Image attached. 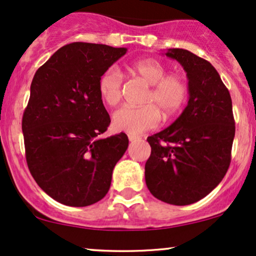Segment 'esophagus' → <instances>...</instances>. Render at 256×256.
<instances>
[{
	"label": "esophagus",
	"mask_w": 256,
	"mask_h": 256,
	"mask_svg": "<svg viewBox=\"0 0 256 256\" xmlns=\"http://www.w3.org/2000/svg\"><path fill=\"white\" fill-rule=\"evenodd\" d=\"M138 137L137 136H134V134H128V140L130 142H134V140H137Z\"/></svg>",
	"instance_id": "obj_1"
}]
</instances>
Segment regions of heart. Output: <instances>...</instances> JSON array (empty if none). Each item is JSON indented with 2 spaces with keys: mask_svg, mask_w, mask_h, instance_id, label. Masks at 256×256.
<instances>
[{
  "mask_svg": "<svg viewBox=\"0 0 256 256\" xmlns=\"http://www.w3.org/2000/svg\"><path fill=\"white\" fill-rule=\"evenodd\" d=\"M134 76L150 85L143 107H122L113 114V128L130 134H140L155 128L160 122V112L165 116H174L188 98V84L180 76L167 74L166 66L154 58L138 60L130 66ZM98 94L108 106H116L122 98V77L116 67H110L98 79Z\"/></svg>",
  "mask_w": 256,
  "mask_h": 256,
  "instance_id": "obj_1",
  "label": "heart"
}]
</instances>
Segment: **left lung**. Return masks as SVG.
Wrapping results in <instances>:
<instances>
[{
	"mask_svg": "<svg viewBox=\"0 0 256 256\" xmlns=\"http://www.w3.org/2000/svg\"><path fill=\"white\" fill-rule=\"evenodd\" d=\"M165 55L186 72L189 100L176 122L146 138L152 154L146 183L158 200L186 206L207 196L228 172L234 137L232 101L207 60L179 48Z\"/></svg>",
	"mask_w": 256,
	"mask_h": 256,
	"instance_id": "8db88e82",
	"label": "left lung"
}]
</instances>
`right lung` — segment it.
<instances>
[{"mask_svg":"<svg viewBox=\"0 0 256 256\" xmlns=\"http://www.w3.org/2000/svg\"><path fill=\"white\" fill-rule=\"evenodd\" d=\"M126 48L74 42L34 73L22 116L26 161L36 183L60 204L85 207L108 192L125 134L101 137L110 124L98 79Z\"/></svg>","mask_w":256,"mask_h":256,"instance_id":"add662e5","label":"right lung"}]
</instances>
